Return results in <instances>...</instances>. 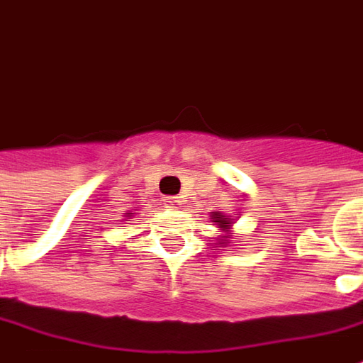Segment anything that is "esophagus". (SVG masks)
<instances>
[{
	"label": "esophagus",
	"instance_id": "obj_1",
	"mask_svg": "<svg viewBox=\"0 0 363 363\" xmlns=\"http://www.w3.org/2000/svg\"><path fill=\"white\" fill-rule=\"evenodd\" d=\"M163 204H165V208H169V210H174V208L179 206V198L167 196V198H165V202H163Z\"/></svg>",
	"mask_w": 363,
	"mask_h": 363
}]
</instances>
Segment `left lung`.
<instances>
[{"instance_id": "1", "label": "left lung", "mask_w": 363, "mask_h": 363, "mask_svg": "<svg viewBox=\"0 0 363 363\" xmlns=\"http://www.w3.org/2000/svg\"><path fill=\"white\" fill-rule=\"evenodd\" d=\"M210 220L213 221V225H218V228H220L221 231L220 245H225V247H228L229 243H233V241H231V239H233V235H231L233 216H228V213H221V212H212Z\"/></svg>"}]
</instances>
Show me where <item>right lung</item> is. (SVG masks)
I'll return each instance as SVG.
<instances>
[{"instance_id": "obj_1", "label": "right lung", "mask_w": 363, "mask_h": 363, "mask_svg": "<svg viewBox=\"0 0 363 363\" xmlns=\"http://www.w3.org/2000/svg\"><path fill=\"white\" fill-rule=\"evenodd\" d=\"M132 220V216H130V213H126V221H130Z\"/></svg>"}]
</instances>
